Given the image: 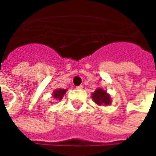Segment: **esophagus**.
Wrapping results in <instances>:
<instances>
[{"label": "esophagus", "instance_id": "34e87169", "mask_svg": "<svg viewBox=\"0 0 156 156\" xmlns=\"http://www.w3.org/2000/svg\"><path fill=\"white\" fill-rule=\"evenodd\" d=\"M76 88H77V89H83V85H80V86L76 87Z\"/></svg>", "mask_w": 156, "mask_h": 156}]
</instances>
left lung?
Listing matches in <instances>:
<instances>
[{"label":"left lung","instance_id":"left-lung-1","mask_svg":"<svg viewBox=\"0 0 156 156\" xmlns=\"http://www.w3.org/2000/svg\"><path fill=\"white\" fill-rule=\"evenodd\" d=\"M93 101L98 106H108L111 105V95L103 88L98 87L91 94Z\"/></svg>","mask_w":156,"mask_h":156}]
</instances>
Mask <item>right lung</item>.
Listing matches in <instances>:
<instances>
[{"instance_id":"add662e5","label":"right lung","mask_w":156,"mask_h":156,"mask_svg":"<svg viewBox=\"0 0 156 156\" xmlns=\"http://www.w3.org/2000/svg\"><path fill=\"white\" fill-rule=\"evenodd\" d=\"M68 91V89H63V88H58V89H55L52 92V99L54 100H58L60 101L62 98H63V96L66 94V92Z\"/></svg>"}]
</instances>
